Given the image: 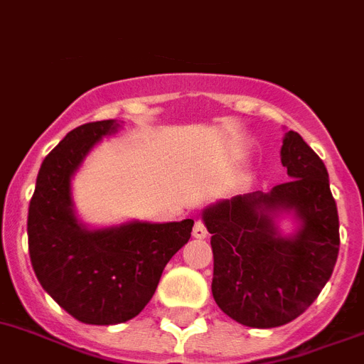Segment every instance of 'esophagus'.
<instances>
[{"label": "esophagus", "mask_w": 364, "mask_h": 364, "mask_svg": "<svg viewBox=\"0 0 364 364\" xmlns=\"http://www.w3.org/2000/svg\"><path fill=\"white\" fill-rule=\"evenodd\" d=\"M193 235L195 237H198V239H204L208 235V228H206V225H204L203 220L198 219L197 223H195V226H193Z\"/></svg>", "instance_id": "esophagus-1"}]
</instances>
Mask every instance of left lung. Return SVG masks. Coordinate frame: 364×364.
Returning <instances> with one entry per match:
<instances>
[{"label": "left lung", "instance_id": "1", "mask_svg": "<svg viewBox=\"0 0 364 364\" xmlns=\"http://www.w3.org/2000/svg\"><path fill=\"white\" fill-rule=\"evenodd\" d=\"M282 164L291 180L271 193H247L204 210L212 234L217 306L250 328L294 321L315 302L338 256V215L324 161L289 130ZM293 209L303 226L293 238L277 234L271 215Z\"/></svg>", "mask_w": 364, "mask_h": 364}]
</instances>
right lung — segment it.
Instances as JSON below:
<instances>
[{"label":"right lung","mask_w":364,"mask_h":364,"mask_svg":"<svg viewBox=\"0 0 364 364\" xmlns=\"http://www.w3.org/2000/svg\"><path fill=\"white\" fill-rule=\"evenodd\" d=\"M116 121L86 123L42 161L29 203L27 235L34 274L55 302L85 324L130 321L158 287L164 267L191 237L193 219L151 225L129 223L88 230L71 203V175Z\"/></svg>","instance_id":"1"}]
</instances>
